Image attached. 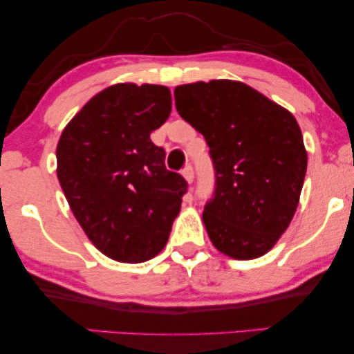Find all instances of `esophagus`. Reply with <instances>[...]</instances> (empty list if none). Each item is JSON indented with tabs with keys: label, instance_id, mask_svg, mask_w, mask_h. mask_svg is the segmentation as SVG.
Wrapping results in <instances>:
<instances>
[{
	"label": "esophagus",
	"instance_id": "esophagus-1",
	"mask_svg": "<svg viewBox=\"0 0 354 354\" xmlns=\"http://www.w3.org/2000/svg\"><path fill=\"white\" fill-rule=\"evenodd\" d=\"M182 176L185 177V180L188 183L193 182V178H195V172H193V167L190 166V164H188V166H185V167L182 169Z\"/></svg>",
	"mask_w": 354,
	"mask_h": 354
}]
</instances>
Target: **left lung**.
I'll list each match as a JSON object with an SVG mask.
<instances>
[{
	"instance_id": "8db88e82",
	"label": "left lung",
	"mask_w": 354,
	"mask_h": 354,
	"mask_svg": "<svg viewBox=\"0 0 354 354\" xmlns=\"http://www.w3.org/2000/svg\"><path fill=\"white\" fill-rule=\"evenodd\" d=\"M174 98L209 147L216 187L203 222L212 245L234 259L266 254L292 222L306 176L297 119L234 80L180 85Z\"/></svg>"
}]
</instances>
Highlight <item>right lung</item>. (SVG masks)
<instances>
[{"instance_id":"1","label":"right lung","mask_w":354,"mask_h":354,"mask_svg":"<svg viewBox=\"0 0 354 354\" xmlns=\"http://www.w3.org/2000/svg\"><path fill=\"white\" fill-rule=\"evenodd\" d=\"M172 109L162 85L118 84L95 95L62 130L57 178L96 248L119 263H145L167 243L188 183L166 169L149 138Z\"/></svg>"}]
</instances>
